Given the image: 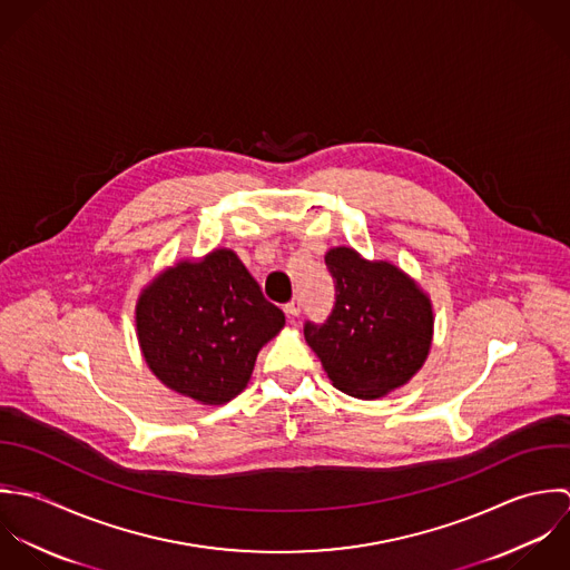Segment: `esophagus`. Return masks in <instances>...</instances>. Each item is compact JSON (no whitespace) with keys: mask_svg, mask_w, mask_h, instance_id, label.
Masks as SVG:
<instances>
[{"mask_svg":"<svg viewBox=\"0 0 570 570\" xmlns=\"http://www.w3.org/2000/svg\"><path fill=\"white\" fill-rule=\"evenodd\" d=\"M284 311H286V315H288V320H297L299 313H302V302H299V299H293V302L286 304Z\"/></svg>","mask_w":570,"mask_h":570,"instance_id":"esophagus-1","label":"esophagus"}]
</instances>
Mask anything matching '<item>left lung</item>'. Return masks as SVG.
Returning <instances> with one entry per match:
<instances>
[{
    "label": "left lung",
    "instance_id": "8db88e82",
    "mask_svg": "<svg viewBox=\"0 0 570 570\" xmlns=\"http://www.w3.org/2000/svg\"><path fill=\"white\" fill-rule=\"evenodd\" d=\"M337 302L324 326L304 337L328 379L347 396L374 401L407 385L430 356L434 308L430 295L387 259H365L352 246L326 253Z\"/></svg>",
    "mask_w": 570,
    "mask_h": 570
}]
</instances>
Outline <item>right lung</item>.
<instances>
[{
    "mask_svg": "<svg viewBox=\"0 0 570 570\" xmlns=\"http://www.w3.org/2000/svg\"><path fill=\"white\" fill-rule=\"evenodd\" d=\"M134 320L151 374L200 405L235 399L262 345L286 324L230 248L160 271L142 286Z\"/></svg>",
    "mask_w": 570,
    "mask_h": 570,
    "instance_id": "1",
    "label": "right lung"
}]
</instances>
